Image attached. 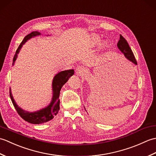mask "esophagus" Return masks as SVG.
Returning a JSON list of instances; mask_svg holds the SVG:
<instances>
[{
	"label": "esophagus",
	"instance_id": "34e87169",
	"mask_svg": "<svg viewBox=\"0 0 156 156\" xmlns=\"http://www.w3.org/2000/svg\"><path fill=\"white\" fill-rule=\"evenodd\" d=\"M84 72V69L83 68L78 67L76 69V74L78 76H80L82 74H83Z\"/></svg>",
	"mask_w": 156,
	"mask_h": 156
}]
</instances>
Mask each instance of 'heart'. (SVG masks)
I'll list each match as a JSON object with an SVG mask.
<instances>
[{
    "mask_svg": "<svg viewBox=\"0 0 156 156\" xmlns=\"http://www.w3.org/2000/svg\"><path fill=\"white\" fill-rule=\"evenodd\" d=\"M98 41H99V40H98V39H94V41H95L96 43H97Z\"/></svg>",
    "mask_w": 156,
    "mask_h": 156,
    "instance_id": "obj_1",
    "label": "heart"
}]
</instances>
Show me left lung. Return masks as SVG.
<instances>
[{"mask_svg":"<svg viewBox=\"0 0 156 156\" xmlns=\"http://www.w3.org/2000/svg\"><path fill=\"white\" fill-rule=\"evenodd\" d=\"M117 47L119 49L122 54H123L124 56L129 61L133 63V64L137 65V61L135 58L133 53L131 49L129 47L128 43L126 41V39L120 35V39L117 43ZM86 110V108H85Z\"/></svg>","mask_w":156,"mask_h":156,"instance_id":"1","label":"left lung"}]
</instances>
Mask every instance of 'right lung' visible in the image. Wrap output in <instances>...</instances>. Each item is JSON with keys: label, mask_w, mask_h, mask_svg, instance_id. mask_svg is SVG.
<instances>
[{"label": "right lung", "mask_w": 156, "mask_h": 156, "mask_svg": "<svg viewBox=\"0 0 156 156\" xmlns=\"http://www.w3.org/2000/svg\"><path fill=\"white\" fill-rule=\"evenodd\" d=\"M41 35V33L38 31H33L31 34H28L25 36V38L23 39L21 44L19 46L18 49H16L15 55L13 58L12 65H15V62L16 61L19 53L21 50L23 45H24L29 39L37 37ZM74 69H68V70L61 71L56 74L52 80V98L51 101L48 106L45 107L41 108L40 110L36 111L34 112H29L23 110L19 105L16 103L15 99L13 98L12 95L11 89L10 88V97L11 98V101L13 105L17 111L18 114L21 116L22 119H24L25 121L30 122L32 124H41L44 122H48L54 119L55 116L58 113L59 110V93H60L61 88H62L68 79L71 77L72 76L74 75Z\"/></svg>", "instance_id": "obj_1"}]
</instances>
